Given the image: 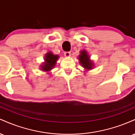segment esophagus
Here are the masks:
<instances>
[{"label":"esophagus","instance_id":"esophagus-1","mask_svg":"<svg viewBox=\"0 0 135 135\" xmlns=\"http://www.w3.org/2000/svg\"><path fill=\"white\" fill-rule=\"evenodd\" d=\"M70 55H71V53L69 51H66L64 52V56L65 57H70Z\"/></svg>","mask_w":135,"mask_h":135}]
</instances>
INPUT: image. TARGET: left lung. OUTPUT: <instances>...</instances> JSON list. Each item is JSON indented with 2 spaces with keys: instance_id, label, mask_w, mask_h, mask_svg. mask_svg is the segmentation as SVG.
Instances as JSON below:
<instances>
[{
  "instance_id": "obj_1",
  "label": "left lung",
  "mask_w": 135,
  "mask_h": 135,
  "mask_svg": "<svg viewBox=\"0 0 135 135\" xmlns=\"http://www.w3.org/2000/svg\"><path fill=\"white\" fill-rule=\"evenodd\" d=\"M79 60L81 64V65L86 69H92L93 64L91 62L89 56L86 51H80V55L79 56Z\"/></svg>"
}]
</instances>
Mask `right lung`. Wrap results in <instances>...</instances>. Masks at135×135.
<instances>
[{
    "label": "right lung",
    "mask_w": 135,
    "mask_h": 135,
    "mask_svg": "<svg viewBox=\"0 0 135 135\" xmlns=\"http://www.w3.org/2000/svg\"><path fill=\"white\" fill-rule=\"evenodd\" d=\"M58 57V56L53 55L52 52H48L45 57V62L42 65L41 69L43 71L51 70L55 66Z\"/></svg>",
    "instance_id": "1"
}]
</instances>
